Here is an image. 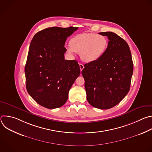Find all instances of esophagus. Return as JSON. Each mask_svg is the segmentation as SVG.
<instances>
[{
	"instance_id": "esophagus-1",
	"label": "esophagus",
	"mask_w": 152,
	"mask_h": 152,
	"mask_svg": "<svg viewBox=\"0 0 152 152\" xmlns=\"http://www.w3.org/2000/svg\"><path fill=\"white\" fill-rule=\"evenodd\" d=\"M79 67H80V71L82 72V70L83 69V68H84V66H83V65L82 64H79Z\"/></svg>"
}]
</instances>
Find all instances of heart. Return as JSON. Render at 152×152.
<instances>
[{"instance_id":"heart-1","label":"heart","mask_w":152,"mask_h":152,"mask_svg":"<svg viewBox=\"0 0 152 152\" xmlns=\"http://www.w3.org/2000/svg\"><path fill=\"white\" fill-rule=\"evenodd\" d=\"M108 46L107 38L100 34L82 33L74 36L70 41L69 53H79L81 59L87 63L97 61L105 53Z\"/></svg>"}]
</instances>
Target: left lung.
I'll use <instances>...</instances> for the list:
<instances>
[{
    "mask_svg": "<svg viewBox=\"0 0 152 152\" xmlns=\"http://www.w3.org/2000/svg\"><path fill=\"white\" fill-rule=\"evenodd\" d=\"M99 34L109 39L107 48L97 61L84 65L82 75L88 103L98 109L107 110L119 103L128 93L134 64L129 47L122 38L112 32Z\"/></svg>",
    "mask_w": 152,
    "mask_h": 152,
    "instance_id": "obj_1",
    "label": "left lung"
}]
</instances>
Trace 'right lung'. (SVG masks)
<instances>
[{
    "instance_id": "obj_1",
    "label": "right lung",
    "mask_w": 152,
    "mask_h": 152,
    "mask_svg": "<svg viewBox=\"0 0 152 152\" xmlns=\"http://www.w3.org/2000/svg\"><path fill=\"white\" fill-rule=\"evenodd\" d=\"M77 29L48 28L37 32L31 42L25 67L26 90L37 103L48 109L66 103L80 75L77 61L64 59L65 42Z\"/></svg>"
}]
</instances>
